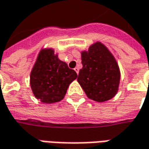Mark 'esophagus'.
Here are the masks:
<instances>
[{
  "label": "esophagus",
  "mask_w": 149,
  "mask_h": 149,
  "mask_svg": "<svg viewBox=\"0 0 149 149\" xmlns=\"http://www.w3.org/2000/svg\"><path fill=\"white\" fill-rule=\"evenodd\" d=\"M74 70H75V72H77V74L79 73V68H75Z\"/></svg>",
  "instance_id": "esophagus-1"
}]
</instances>
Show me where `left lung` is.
<instances>
[{
	"mask_svg": "<svg viewBox=\"0 0 149 149\" xmlns=\"http://www.w3.org/2000/svg\"><path fill=\"white\" fill-rule=\"evenodd\" d=\"M82 68L77 81L86 96L97 102L112 99L117 94L120 71L114 55L100 41L81 52Z\"/></svg>",
	"mask_w": 149,
	"mask_h": 149,
	"instance_id": "8db88e82",
	"label": "left lung"
}]
</instances>
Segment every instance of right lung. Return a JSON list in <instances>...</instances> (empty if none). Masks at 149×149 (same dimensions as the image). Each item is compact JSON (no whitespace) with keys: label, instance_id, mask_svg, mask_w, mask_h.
Returning <instances> with one entry per match:
<instances>
[{"label":"right lung","instance_id":"add662e5","mask_svg":"<svg viewBox=\"0 0 149 149\" xmlns=\"http://www.w3.org/2000/svg\"><path fill=\"white\" fill-rule=\"evenodd\" d=\"M29 77L35 98L44 104H53L64 98L69 85L77 75L58 58L54 49L46 48L39 51Z\"/></svg>","mask_w":149,"mask_h":149}]
</instances>
